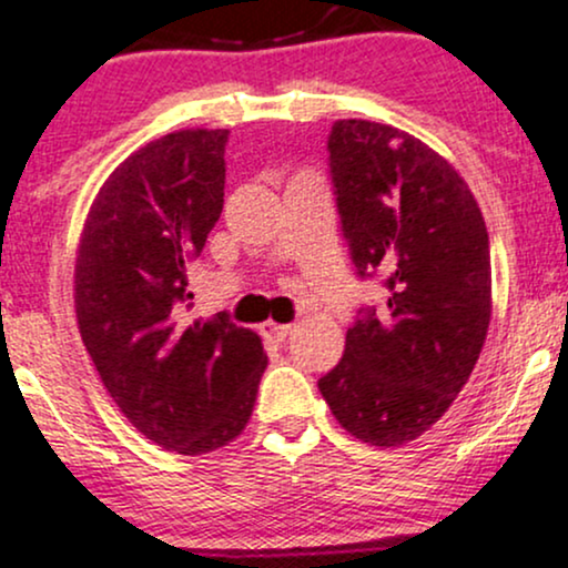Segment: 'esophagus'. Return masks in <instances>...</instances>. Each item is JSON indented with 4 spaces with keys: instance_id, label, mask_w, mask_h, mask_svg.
Instances as JSON below:
<instances>
[{
    "instance_id": "esophagus-1",
    "label": "esophagus",
    "mask_w": 568,
    "mask_h": 568,
    "mask_svg": "<svg viewBox=\"0 0 568 568\" xmlns=\"http://www.w3.org/2000/svg\"><path fill=\"white\" fill-rule=\"evenodd\" d=\"M291 331H293V325H283V323H264L262 325V336L272 344H283L285 338L291 336Z\"/></svg>"
}]
</instances>
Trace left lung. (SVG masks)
I'll list each match as a JSON object with an SVG mask.
<instances>
[{"label": "left lung", "mask_w": 568, "mask_h": 568, "mask_svg": "<svg viewBox=\"0 0 568 568\" xmlns=\"http://www.w3.org/2000/svg\"><path fill=\"white\" fill-rule=\"evenodd\" d=\"M328 168L357 277L379 275L344 357L317 382L338 425L371 446H403L446 414L470 379L491 321L486 221L462 175L393 125L338 120Z\"/></svg>", "instance_id": "8db88e82"}]
</instances>
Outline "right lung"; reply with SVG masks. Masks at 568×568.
Listing matches in <instances>:
<instances>
[{"mask_svg":"<svg viewBox=\"0 0 568 568\" xmlns=\"http://www.w3.org/2000/svg\"><path fill=\"white\" fill-rule=\"evenodd\" d=\"M230 130H179L109 175L84 221L77 323L116 408L168 452L243 433L266 368L262 338L226 312L189 321L186 266L224 207Z\"/></svg>","mask_w":568,"mask_h":568,"instance_id":"1","label":"right lung"}]
</instances>
